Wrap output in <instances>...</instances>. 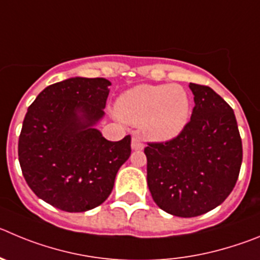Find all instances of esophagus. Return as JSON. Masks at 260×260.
Masks as SVG:
<instances>
[{
	"mask_svg": "<svg viewBox=\"0 0 260 260\" xmlns=\"http://www.w3.org/2000/svg\"><path fill=\"white\" fill-rule=\"evenodd\" d=\"M132 148L134 149V151H142V149L144 148V144H143L142 139H140L139 137H134L132 139Z\"/></svg>",
	"mask_w": 260,
	"mask_h": 260,
	"instance_id": "1",
	"label": "esophagus"
}]
</instances>
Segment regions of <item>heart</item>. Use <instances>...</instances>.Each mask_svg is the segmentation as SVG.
Wrapping results in <instances>:
<instances>
[{
	"label": "heart",
	"instance_id": "obj_1",
	"mask_svg": "<svg viewBox=\"0 0 260 260\" xmlns=\"http://www.w3.org/2000/svg\"><path fill=\"white\" fill-rule=\"evenodd\" d=\"M118 117L143 126L153 140H170L187 125L190 112L188 92L179 85H138L118 98Z\"/></svg>",
	"mask_w": 260,
	"mask_h": 260
}]
</instances>
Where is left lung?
I'll return each instance as SVG.
<instances>
[{"label":"left lung","mask_w":260,"mask_h":260,"mask_svg":"<svg viewBox=\"0 0 260 260\" xmlns=\"http://www.w3.org/2000/svg\"><path fill=\"white\" fill-rule=\"evenodd\" d=\"M190 121L173 139L148 143L147 183L159 209L182 218L213 210L235 188L242 142L233 109L211 87L189 83Z\"/></svg>","instance_id":"8db88e82"}]
</instances>
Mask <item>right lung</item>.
I'll return each mask as SVG.
<instances>
[{
  "mask_svg": "<svg viewBox=\"0 0 260 260\" xmlns=\"http://www.w3.org/2000/svg\"><path fill=\"white\" fill-rule=\"evenodd\" d=\"M106 78L73 77L42 90L28 107L18 154L37 197L68 213L103 204L132 153V137L109 142L94 125L104 116Z\"/></svg>",
  "mask_w": 260,
  "mask_h": 260,
  "instance_id": "add662e5",
  "label": "right lung"
}]
</instances>
